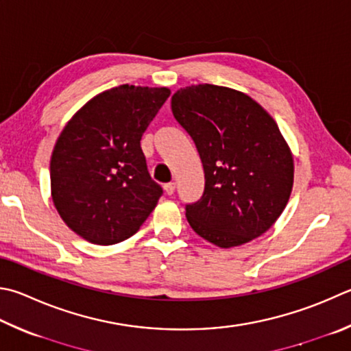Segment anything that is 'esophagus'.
Instances as JSON below:
<instances>
[{"label":"esophagus","instance_id":"obj_1","mask_svg":"<svg viewBox=\"0 0 351 351\" xmlns=\"http://www.w3.org/2000/svg\"><path fill=\"white\" fill-rule=\"evenodd\" d=\"M164 192H165V195H173V192H175V182H169V184H165L164 186Z\"/></svg>","mask_w":351,"mask_h":351}]
</instances>
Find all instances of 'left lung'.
Returning a JSON list of instances; mask_svg holds the SVG:
<instances>
[{"mask_svg":"<svg viewBox=\"0 0 351 351\" xmlns=\"http://www.w3.org/2000/svg\"><path fill=\"white\" fill-rule=\"evenodd\" d=\"M193 139L206 186L186 206L190 227L221 248L242 245L275 224L293 187V156L278 124L248 95L197 84L171 97Z\"/></svg>","mask_w":351,"mask_h":351,"instance_id":"8db88e82","label":"left lung"}]
</instances>
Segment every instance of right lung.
I'll use <instances>...</instances> for the list:
<instances>
[{
	"instance_id": "add662e5",
	"label": "right lung",
	"mask_w": 351,
	"mask_h": 351,
	"mask_svg": "<svg viewBox=\"0 0 351 351\" xmlns=\"http://www.w3.org/2000/svg\"><path fill=\"white\" fill-rule=\"evenodd\" d=\"M169 97L167 87H113L62 129L50 159L52 199L81 238L117 244L154 212L162 189L149 175L141 138Z\"/></svg>"
}]
</instances>
